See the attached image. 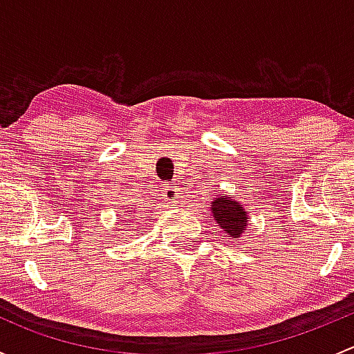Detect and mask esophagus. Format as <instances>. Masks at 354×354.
Segmentation results:
<instances>
[{
	"mask_svg": "<svg viewBox=\"0 0 354 354\" xmlns=\"http://www.w3.org/2000/svg\"><path fill=\"white\" fill-rule=\"evenodd\" d=\"M164 197L169 203H176L178 200L181 198V194H180V188L178 187H166L164 188Z\"/></svg>",
	"mask_w": 354,
	"mask_h": 354,
	"instance_id": "34e87169",
	"label": "esophagus"
}]
</instances>
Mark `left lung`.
<instances>
[{"instance_id": "8db88e82", "label": "left lung", "mask_w": 354, "mask_h": 354, "mask_svg": "<svg viewBox=\"0 0 354 354\" xmlns=\"http://www.w3.org/2000/svg\"><path fill=\"white\" fill-rule=\"evenodd\" d=\"M212 217L221 230L233 238H240L241 233H245L246 223L250 219L241 203L224 195H219L212 202Z\"/></svg>"}]
</instances>
